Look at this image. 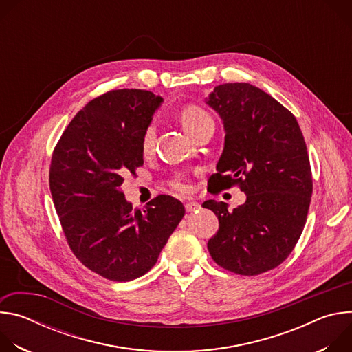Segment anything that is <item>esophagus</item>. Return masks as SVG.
<instances>
[{"label": "esophagus", "mask_w": 352, "mask_h": 352, "mask_svg": "<svg viewBox=\"0 0 352 352\" xmlns=\"http://www.w3.org/2000/svg\"><path fill=\"white\" fill-rule=\"evenodd\" d=\"M199 209H200V205L196 204V202H186V204H185V210H186L188 213L196 212V210H199Z\"/></svg>", "instance_id": "obj_1"}]
</instances>
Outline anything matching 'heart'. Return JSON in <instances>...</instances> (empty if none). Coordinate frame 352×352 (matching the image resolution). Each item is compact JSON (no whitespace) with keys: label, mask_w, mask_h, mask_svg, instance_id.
Instances as JSON below:
<instances>
[{"label":"heart","mask_w":352,"mask_h":352,"mask_svg":"<svg viewBox=\"0 0 352 352\" xmlns=\"http://www.w3.org/2000/svg\"><path fill=\"white\" fill-rule=\"evenodd\" d=\"M178 120L184 128V131L189 135V136H195L196 132L204 128V125H206L208 122L213 121L212 117L209 116V113H206L204 109H200L199 106H186L179 111ZM155 136H156V131H155V125H148L142 136V152L144 155H147L150 150L153 147L155 143ZM171 186L177 190H185L186 186L179 181V179H174L171 182Z\"/></svg>","instance_id":"heart-1"}]
</instances>
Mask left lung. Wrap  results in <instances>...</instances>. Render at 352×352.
<instances>
[{
	"instance_id": "1",
	"label": "left lung",
	"mask_w": 352,
	"mask_h": 352,
	"mask_svg": "<svg viewBox=\"0 0 352 352\" xmlns=\"http://www.w3.org/2000/svg\"><path fill=\"white\" fill-rule=\"evenodd\" d=\"M206 103L226 131L210 182L217 189L239 185L246 195L232 212L216 200L202 205L219 219L208 249L223 269L256 276L283 263L305 227L312 173L304 135L284 106L250 83L219 85Z\"/></svg>"
}]
</instances>
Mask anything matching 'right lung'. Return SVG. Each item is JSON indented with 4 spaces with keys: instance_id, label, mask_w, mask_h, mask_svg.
Returning <instances> with one entry per match:
<instances>
[{
    "instance_id": "obj_1",
    "label": "right lung",
    "mask_w": 352,
    "mask_h": 352,
    "mask_svg": "<svg viewBox=\"0 0 352 352\" xmlns=\"http://www.w3.org/2000/svg\"><path fill=\"white\" fill-rule=\"evenodd\" d=\"M162 103L140 89L98 96L74 117L53 153L50 190L67 241L87 269L113 281L152 269L185 214L173 196L133 209L121 190L143 166L142 136Z\"/></svg>"
}]
</instances>
